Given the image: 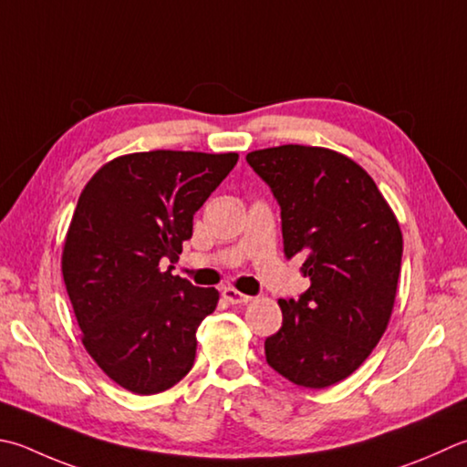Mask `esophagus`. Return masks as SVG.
Here are the masks:
<instances>
[{
    "label": "esophagus",
    "instance_id": "34e87169",
    "mask_svg": "<svg viewBox=\"0 0 467 467\" xmlns=\"http://www.w3.org/2000/svg\"><path fill=\"white\" fill-rule=\"evenodd\" d=\"M223 297L228 301V304H233V306H236V304H249V301L253 299L251 296H244V294H241V291H236L234 287H224L223 289Z\"/></svg>",
    "mask_w": 467,
    "mask_h": 467
}]
</instances>
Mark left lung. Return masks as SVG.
Instances as JSON below:
<instances>
[{"label":"left lung","mask_w":467,"mask_h":467,"mask_svg":"<svg viewBox=\"0 0 467 467\" xmlns=\"http://www.w3.org/2000/svg\"><path fill=\"white\" fill-rule=\"evenodd\" d=\"M246 161L281 208L283 253H304L312 285L279 299L283 324L267 364L306 389L360 367L385 334L397 296L403 234L374 180L346 155L309 145L251 151Z\"/></svg>","instance_id":"obj_1"}]
</instances>
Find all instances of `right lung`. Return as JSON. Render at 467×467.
Instances as JSON below:
<instances>
[{
  "instance_id": "add662e5",
  "label": "right lung",
  "mask_w": 467,
  "mask_h": 467,
  "mask_svg": "<svg viewBox=\"0 0 467 467\" xmlns=\"http://www.w3.org/2000/svg\"><path fill=\"white\" fill-rule=\"evenodd\" d=\"M239 153L155 150L105 163L82 190L62 277L82 344L109 379L137 395L168 390L196 358V330L218 291L171 275L196 210Z\"/></svg>"
}]
</instances>
